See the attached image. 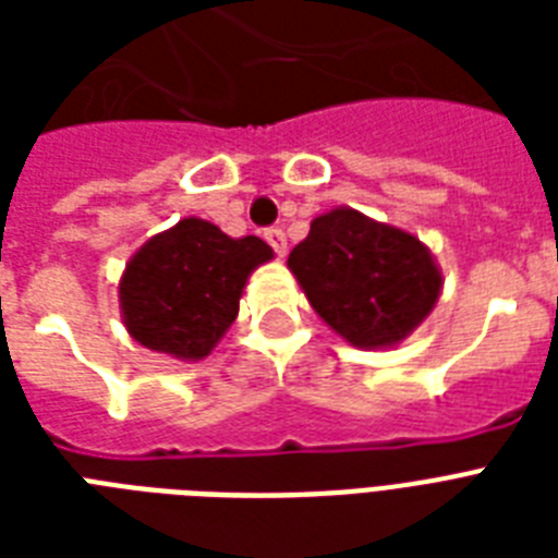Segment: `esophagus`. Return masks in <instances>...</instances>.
<instances>
[{"instance_id": "esophagus-1", "label": "esophagus", "mask_w": 558, "mask_h": 558, "mask_svg": "<svg viewBox=\"0 0 558 558\" xmlns=\"http://www.w3.org/2000/svg\"><path fill=\"white\" fill-rule=\"evenodd\" d=\"M263 236H266V243L275 248V254H278V257H283V254H287V234H283V228H266V231H263Z\"/></svg>"}]
</instances>
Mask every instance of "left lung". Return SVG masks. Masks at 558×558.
Masks as SVG:
<instances>
[{
  "instance_id": "left-lung-1",
  "label": "left lung",
  "mask_w": 558,
  "mask_h": 558,
  "mask_svg": "<svg viewBox=\"0 0 558 558\" xmlns=\"http://www.w3.org/2000/svg\"><path fill=\"white\" fill-rule=\"evenodd\" d=\"M289 269L310 304L356 348L397 344L432 313L440 271L416 236L353 208L315 217Z\"/></svg>"
}]
</instances>
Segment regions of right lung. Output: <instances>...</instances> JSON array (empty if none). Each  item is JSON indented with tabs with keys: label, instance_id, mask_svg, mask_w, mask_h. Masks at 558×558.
<instances>
[{
	"label": "right lung",
	"instance_id": "1",
	"mask_svg": "<svg viewBox=\"0 0 558 558\" xmlns=\"http://www.w3.org/2000/svg\"><path fill=\"white\" fill-rule=\"evenodd\" d=\"M271 257L260 236L231 240L205 219L153 236L121 278L124 324L144 348L202 359L240 310L248 275Z\"/></svg>",
	"mask_w": 558,
	"mask_h": 558
}]
</instances>
